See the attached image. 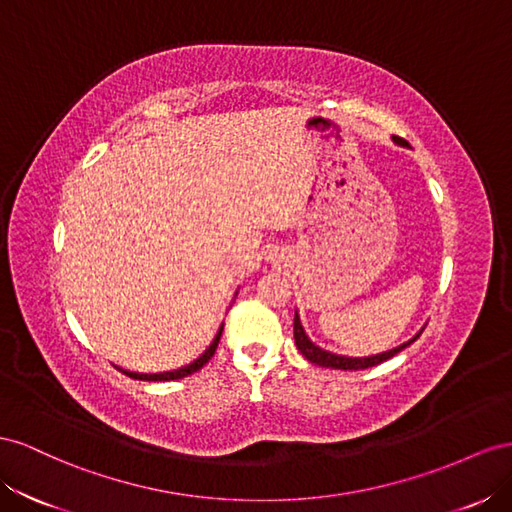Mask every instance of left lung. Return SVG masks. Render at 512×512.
I'll use <instances>...</instances> for the list:
<instances>
[{
  "mask_svg": "<svg viewBox=\"0 0 512 512\" xmlns=\"http://www.w3.org/2000/svg\"><path fill=\"white\" fill-rule=\"evenodd\" d=\"M392 141L397 143V145H401V148H407V145H410L405 139H399V137H392ZM422 330H425V326H422L410 341H405V343H401L397 347H392V349H388V352H382V354H373V356H343V354H334V352H330V349H324V347H319L317 343H313L309 334H306L304 326H302L300 313L296 311V315H294V339H296V345L300 349V354L309 362L319 364V367L339 369V371H360V369L375 367V364L384 362V360H390L392 356H397L399 352H403L407 345H412L420 337Z\"/></svg>",
  "mask_w": 512,
  "mask_h": 512,
  "instance_id": "left-lung-1",
  "label": "left lung"
}]
</instances>
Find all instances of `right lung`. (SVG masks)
Segmentation results:
<instances>
[{"mask_svg": "<svg viewBox=\"0 0 512 512\" xmlns=\"http://www.w3.org/2000/svg\"><path fill=\"white\" fill-rule=\"evenodd\" d=\"M236 294H238V291H236ZM221 334H223V324L218 326V330H216V334H214L212 343L206 347V352L199 354L193 362L184 364V367H180V369L163 371V373H137V371L122 369V367H118V364H115V369H120L124 375L133 377V379H141V382H171V379H182V377H186V375H193V373H197V371L203 367V364H206V362L214 356V352H216V345H218V341H221Z\"/></svg>", "mask_w": 512, "mask_h": 512, "instance_id": "right-lung-1", "label": "right lung"}]
</instances>
